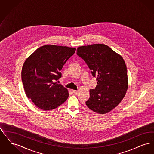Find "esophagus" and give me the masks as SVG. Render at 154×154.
<instances>
[{"label": "esophagus", "mask_w": 154, "mask_h": 154, "mask_svg": "<svg viewBox=\"0 0 154 154\" xmlns=\"http://www.w3.org/2000/svg\"><path fill=\"white\" fill-rule=\"evenodd\" d=\"M72 91L73 92V93L74 94H75V95H76V94H77L79 93V91H76V90H72Z\"/></svg>", "instance_id": "1"}]
</instances>
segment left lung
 <instances>
[{
	"label": "left lung",
	"mask_w": 154,
	"mask_h": 154,
	"mask_svg": "<svg viewBox=\"0 0 154 154\" xmlns=\"http://www.w3.org/2000/svg\"><path fill=\"white\" fill-rule=\"evenodd\" d=\"M77 54L86 62L97 81L96 88L89 90L87 106L98 114L108 113L120 103L128 90L127 68L124 59L103 44L81 46Z\"/></svg>",
	"instance_id": "obj_1"
}]
</instances>
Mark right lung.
I'll use <instances>...</instances> for the list:
<instances>
[{"mask_svg":"<svg viewBox=\"0 0 154 154\" xmlns=\"http://www.w3.org/2000/svg\"><path fill=\"white\" fill-rule=\"evenodd\" d=\"M75 50L66 46L44 45L25 61L21 72L24 90L39 109H56L68 98L67 89L54 81L61 77L60 71Z\"/></svg>","mask_w":154,"mask_h":154,"instance_id":"obj_1","label":"right lung"}]
</instances>
